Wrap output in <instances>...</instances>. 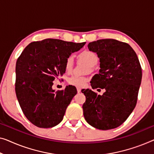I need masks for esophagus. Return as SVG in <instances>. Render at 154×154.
Returning a JSON list of instances; mask_svg holds the SVG:
<instances>
[{
	"mask_svg": "<svg viewBox=\"0 0 154 154\" xmlns=\"http://www.w3.org/2000/svg\"><path fill=\"white\" fill-rule=\"evenodd\" d=\"M81 88H80V87H77V92L78 93H80V92H81Z\"/></svg>",
	"mask_w": 154,
	"mask_h": 154,
	"instance_id": "esophagus-1",
	"label": "esophagus"
}]
</instances>
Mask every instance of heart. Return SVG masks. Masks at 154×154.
<instances>
[{"instance_id":"obj_1","label":"heart","mask_w":154,"mask_h":154,"mask_svg":"<svg viewBox=\"0 0 154 154\" xmlns=\"http://www.w3.org/2000/svg\"><path fill=\"white\" fill-rule=\"evenodd\" d=\"M79 56L80 59L86 61L91 66H94L97 63V56L94 52L89 51V50H84V51L82 52ZM73 62H74V60H73V57L72 56L68 57L66 59L65 63V69L66 72H70L72 70ZM87 80H88V79L85 77H82L77 75H73L72 76H71L68 79V82L72 86H83L86 83Z\"/></svg>"}]
</instances>
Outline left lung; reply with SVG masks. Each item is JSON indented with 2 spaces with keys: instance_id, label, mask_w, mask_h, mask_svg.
I'll return each mask as SVG.
<instances>
[{
  "instance_id": "obj_1",
  "label": "left lung",
  "mask_w": 154,
  "mask_h": 154,
  "mask_svg": "<svg viewBox=\"0 0 154 154\" xmlns=\"http://www.w3.org/2000/svg\"><path fill=\"white\" fill-rule=\"evenodd\" d=\"M90 51L100 58L99 74L91 81L92 88L104 89L102 95L82 89L85 120L101 130L118 127L136 107L142 80V68L137 54L128 43L116 39H100L88 43ZM100 90V89H98Z\"/></svg>"
}]
</instances>
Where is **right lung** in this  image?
Returning <instances> with one entry per match:
<instances>
[{
	"label": "right lung",
	"instance_id": "1",
	"mask_svg": "<svg viewBox=\"0 0 154 154\" xmlns=\"http://www.w3.org/2000/svg\"><path fill=\"white\" fill-rule=\"evenodd\" d=\"M85 43L46 38L29 43L18 58L16 94L25 116L34 125L51 128L62 121L77 89L69 85L55 92L52 82L65 73L66 59Z\"/></svg>",
	"mask_w": 154,
	"mask_h": 154
}]
</instances>
